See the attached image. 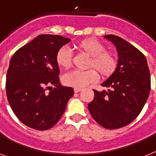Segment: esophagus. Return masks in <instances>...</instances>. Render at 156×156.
I'll use <instances>...</instances> for the list:
<instances>
[{
	"label": "esophagus",
	"mask_w": 156,
	"mask_h": 156,
	"mask_svg": "<svg viewBox=\"0 0 156 156\" xmlns=\"http://www.w3.org/2000/svg\"><path fill=\"white\" fill-rule=\"evenodd\" d=\"M73 90H74V92H79V91H81L82 90V88H78V87H74V89H73Z\"/></svg>",
	"instance_id": "34e87169"
}]
</instances>
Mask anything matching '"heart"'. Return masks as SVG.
Masks as SVG:
<instances>
[{"label":"heart","instance_id":"1","mask_svg":"<svg viewBox=\"0 0 156 156\" xmlns=\"http://www.w3.org/2000/svg\"><path fill=\"white\" fill-rule=\"evenodd\" d=\"M76 48L90 56L88 68H93L85 71L73 70L64 76L65 84L73 87H83L90 83H95L100 73L103 78H108L117 68V58L111 52H108L105 45L98 40L92 39L83 40L76 44ZM56 64L64 69L69 68L72 62V52L68 47H62L56 55ZM95 68V71L94 69Z\"/></svg>","mask_w":156,"mask_h":156}]
</instances>
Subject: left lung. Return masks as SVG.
Returning a JSON list of instances; mask_svg holds the SVG:
<instances>
[{"instance_id":"obj_1","label":"left lung","mask_w":156,"mask_h":156,"mask_svg":"<svg viewBox=\"0 0 156 156\" xmlns=\"http://www.w3.org/2000/svg\"><path fill=\"white\" fill-rule=\"evenodd\" d=\"M104 37L116 46L117 68L101 84L108 90H94L88 109L99 125L115 129L131 123L142 111L150 94V70L145 56L134 46L116 35Z\"/></svg>"}]
</instances>
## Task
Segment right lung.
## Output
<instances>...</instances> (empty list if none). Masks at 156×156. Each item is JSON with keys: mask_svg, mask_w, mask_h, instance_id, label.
Wrapping results in <instances>:
<instances>
[{"mask_svg": "<svg viewBox=\"0 0 156 156\" xmlns=\"http://www.w3.org/2000/svg\"><path fill=\"white\" fill-rule=\"evenodd\" d=\"M69 42L70 39L61 35H38L20 48L9 61L5 83L7 99L18 120L30 128H52L73 96V88L60 83L56 61L57 51Z\"/></svg>", "mask_w": 156, "mask_h": 156, "instance_id": "obj_1", "label": "right lung"}]
</instances>
